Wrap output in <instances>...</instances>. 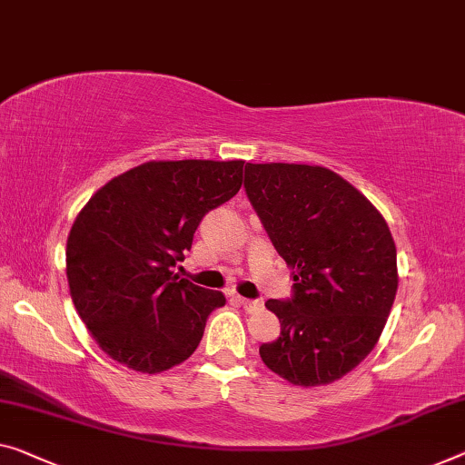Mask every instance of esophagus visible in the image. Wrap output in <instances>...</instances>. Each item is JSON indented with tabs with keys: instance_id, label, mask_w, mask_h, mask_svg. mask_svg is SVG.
<instances>
[{
	"instance_id": "obj_1",
	"label": "esophagus",
	"mask_w": 465,
	"mask_h": 465,
	"mask_svg": "<svg viewBox=\"0 0 465 465\" xmlns=\"http://www.w3.org/2000/svg\"><path fill=\"white\" fill-rule=\"evenodd\" d=\"M239 303L245 307V310L249 312V313H253V312H262L263 310V302L262 299H245V297H239Z\"/></svg>"
}]
</instances>
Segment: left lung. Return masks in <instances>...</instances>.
Listing matches in <instances>:
<instances>
[{"instance_id":"obj_1","label":"left lung","mask_w":465,"mask_h":465,"mask_svg":"<svg viewBox=\"0 0 465 465\" xmlns=\"http://www.w3.org/2000/svg\"><path fill=\"white\" fill-rule=\"evenodd\" d=\"M245 191L292 297L268 299L281 337L262 361L297 387L331 384L366 360L397 295V247L387 220L351 183L307 163H247Z\"/></svg>"}]
</instances>
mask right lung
<instances>
[{"instance_id":"add662e5","label":"right lung","mask_w":465,"mask_h":465,"mask_svg":"<svg viewBox=\"0 0 465 465\" xmlns=\"http://www.w3.org/2000/svg\"><path fill=\"white\" fill-rule=\"evenodd\" d=\"M242 168V160L145 162L105 183L78 212L66 242L70 297L112 360L158 374L195 351L226 297L173 268L205 213L237 195Z\"/></svg>"}]
</instances>
